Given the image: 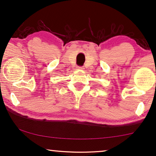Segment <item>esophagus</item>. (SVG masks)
<instances>
[{
	"label": "esophagus",
	"mask_w": 156,
	"mask_h": 156,
	"mask_svg": "<svg viewBox=\"0 0 156 156\" xmlns=\"http://www.w3.org/2000/svg\"><path fill=\"white\" fill-rule=\"evenodd\" d=\"M77 69H84V68L83 67H77Z\"/></svg>",
	"instance_id": "1"
}]
</instances>
